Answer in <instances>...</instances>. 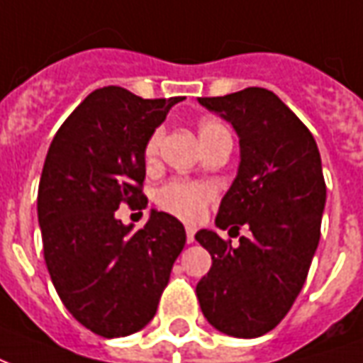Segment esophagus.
<instances>
[{"label": "esophagus", "mask_w": 363, "mask_h": 363, "mask_svg": "<svg viewBox=\"0 0 363 363\" xmlns=\"http://www.w3.org/2000/svg\"><path fill=\"white\" fill-rule=\"evenodd\" d=\"M194 233H196V228L194 225H186V241L189 243H194Z\"/></svg>", "instance_id": "1"}]
</instances>
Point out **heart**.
Listing matches in <instances>:
<instances>
[{
  "label": "heart",
  "mask_w": 363,
  "mask_h": 363,
  "mask_svg": "<svg viewBox=\"0 0 363 363\" xmlns=\"http://www.w3.org/2000/svg\"><path fill=\"white\" fill-rule=\"evenodd\" d=\"M221 135H229L228 128L221 122H218V120H202L200 122L198 138H200V143L204 147ZM159 142H161V130L153 132L145 143V163L147 165H151L157 157ZM213 194H216V190L208 182L171 181L157 190L155 202L161 210H165L171 216H177V218L186 221H194L204 213L206 206L210 204Z\"/></svg>",
  "instance_id": "1"
}]
</instances>
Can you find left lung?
<instances>
[{
    "label": "left lung",
    "instance_id": "left-lung-1",
    "mask_svg": "<svg viewBox=\"0 0 363 363\" xmlns=\"http://www.w3.org/2000/svg\"><path fill=\"white\" fill-rule=\"evenodd\" d=\"M198 103L228 120L241 147L216 225L231 228L229 233L247 225L251 235L231 247L212 229L198 231L212 268L196 296L213 328L257 338L288 315L317 251L327 202L320 153L307 126L272 91L247 87Z\"/></svg>",
    "mask_w": 363,
    "mask_h": 363
}]
</instances>
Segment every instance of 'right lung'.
<instances>
[{
    "label": "right lung",
    "mask_w": 363,
    "mask_h": 363,
    "mask_svg": "<svg viewBox=\"0 0 363 363\" xmlns=\"http://www.w3.org/2000/svg\"><path fill=\"white\" fill-rule=\"evenodd\" d=\"M182 96L142 99L122 87L93 91L50 143L38 184L44 260L62 303L104 338L134 335L157 311L182 223L151 210L142 229L114 216L145 208V143Z\"/></svg>",
    "instance_id": "add662e5"
}]
</instances>
